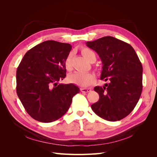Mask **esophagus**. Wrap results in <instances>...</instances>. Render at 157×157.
<instances>
[{"label": "esophagus", "mask_w": 157, "mask_h": 157, "mask_svg": "<svg viewBox=\"0 0 157 157\" xmlns=\"http://www.w3.org/2000/svg\"><path fill=\"white\" fill-rule=\"evenodd\" d=\"M80 91L82 92H84V93H87V92H90L91 91V89L90 88H81L80 89Z\"/></svg>", "instance_id": "34e87169"}]
</instances>
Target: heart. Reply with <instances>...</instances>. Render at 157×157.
<instances>
[{"instance_id":"heart-1","label":"heart","mask_w":157,"mask_h":157,"mask_svg":"<svg viewBox=\"0 0 157 157\" xmlns=\"http://www.w3.org/2000/svg\"><path fill=\"white\" fill-rule=\"evenodd\" d=\"M82 54L88 61H91L92 59H96V54L94 52L87 48L81 49ZM71 54H69L65 59V66L67 70H70L71 67ZM69 80L71 82L78 85L81 87H88L91 85L95 80V75L91 73H82L75 72L69 75Z\"/></svg>"}]
</instances>
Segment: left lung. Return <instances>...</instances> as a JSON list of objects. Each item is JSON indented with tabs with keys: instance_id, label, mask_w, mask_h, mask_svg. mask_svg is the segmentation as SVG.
<instances>
[{
	"instance_id": "obj_1",
	"label": "left lung",
	"mask_w": 157,
	"mask_h": 157,
	"mask_svg": "<svg viewBox=\"0 0 157 157\" xmlns=\"http://www.w3.org/2000/svg\"><path fill=\"white\" fill-rule=\"evenodd\" d=\"M86 44L101 60L100 79L109 82L94 88L99 99L91 108L103 119L120 121L133 111L141 96V63L131 45L115 37L104 36Z\"/></svg>"
}]
</instances>
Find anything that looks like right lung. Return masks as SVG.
<instances>
[{
	"label": "right lung",
	"mask_w": 157,
	"mask_h": 157,
	"mask_svg": "<svg viewBox=\"0 0 157 157\" xmlns=\"http://www.w3.org/2000/svg\"><path fill=\"white\" fill-rule=\"evenodd\" d=\"M71 44L47 40L28 51L16 72V92L27 113L35 120L51 122L68 111L80 89L58 84L66 77L65 59Z\"/></svg>",
	"instance_id": "right-lung-1"
}]
</instances>
